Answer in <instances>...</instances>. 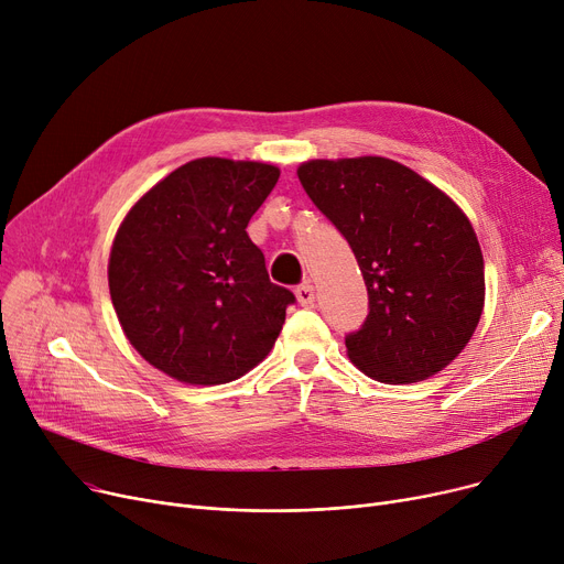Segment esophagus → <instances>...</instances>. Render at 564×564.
<instances>
[{"instance_id":"obj_1","label":"esophagus","mask_w":564,"mask_h":564,"mask_svg":"<svg viewBox=\"0 0 564 564\" xmlns=\"http://www.w3.org/2000/svg\"><path fill=\"white\" fill-rule=\"evenodd\" d=\"M294 294H297L300 304H302V306H306V308L315 304V288H313V283H311V281L302 283L297 290H294Z\"/></svg>"}]
</instances>
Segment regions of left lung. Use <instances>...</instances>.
Returning a JSON list of instances; mask_svg holds the SVG:
<instances>
[{
  "instance_id": "left-lung-1",
  "label": "left lung",
  "mask_w": 564,
  "mask_h": 564,
  "mask_svg": "<svg viewBox=\"0 0 564 564\" xmlns=\"http://www.w3.org/2000/svg\"><path fill=\"white\" fill-rule=\"evenodd\" d=\"M297 175L351 247L368 288L361 329L345 336L349 359L383 383L446 368L485 306L482 251L466 215L387 158L313 160Z\"/></svg>"
}]
</instances>
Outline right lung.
<instances>
[{
	"label": "right lung",
	"mask_w": 564,
	"mask_h": 564,
	"mask_svg": "<svg viewBox=\"0 0 564 564\" xmlns=\"http://www.w3.org/2000/svg\"><path fill=\"white\" fill-rule=\"evenodd\" d=\"M276 181L272 164L194 160L118 228L111 304L134 349L169 377L226 383L274 347L294 294L270 281L247 226Z\"/></svg>",
	"instance_id": "1"
}]
</instances>
